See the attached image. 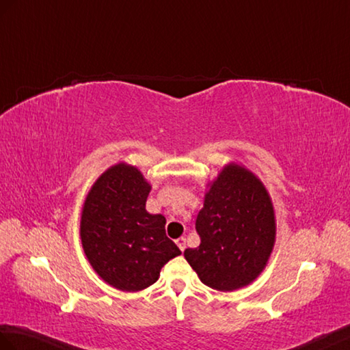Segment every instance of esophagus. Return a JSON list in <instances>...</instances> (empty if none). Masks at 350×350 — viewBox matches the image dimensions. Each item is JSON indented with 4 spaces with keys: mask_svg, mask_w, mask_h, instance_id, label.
I'll return each instance as SVG.
<instances>
[{
    "mask_svg": "<svg viewBox=\"0 0 350 350\" xmlns=\"http://www.w3.org/2000/svg\"><path fill=\"white\" fill-rule=\"evenodd\" d=\"M176 245L178 246V249H180L182 252L186 249V239L185 237H180V239H177L176 240Z\"/></svg>",
    "mask_w": 350,
    "mask_h": 350,
    "instance_id": "1",
    "label": "esophagus"
}]
</instances>
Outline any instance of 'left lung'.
Here are the masks:
<instances>
[{"mask_svg": "<svg viewBox=\"0 0 350 350\" xmlns=\"http://www.w3.org/2000/svg\"><path fill=\"white\" fill-rule=\"evenodd\" d=\"M195 228L200 246L183 255L200 280L221 292L250 285L275 243L274 206L261 178L239 162L225 164L207 183Z\"/></svg>", "mask_w": 350, "mask_h": 350, "instance_id": "1", "label": "left lung"}]
</instances>
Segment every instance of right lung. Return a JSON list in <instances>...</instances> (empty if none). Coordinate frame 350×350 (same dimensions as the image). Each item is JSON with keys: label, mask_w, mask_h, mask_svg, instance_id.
Listing matches in <instances>:
<instances>
[{"label": "right lung", "mask_w": 350, "mask_h": 350, "mask_svg": "<svg viewBox=\"0 0 350 350\" xmlns=\"http://www.w3.org/2000/svg\"><path fill=\"white\" fill-rule=\"evenodd\" d=\"M150 183L119 162L96 178L80 216V240L94 271L124 292L149 288L161 268L182 254L165 235V217L146 210Z\"/></svg>", "instance_id": "right-lung-1"}]
</instances>
